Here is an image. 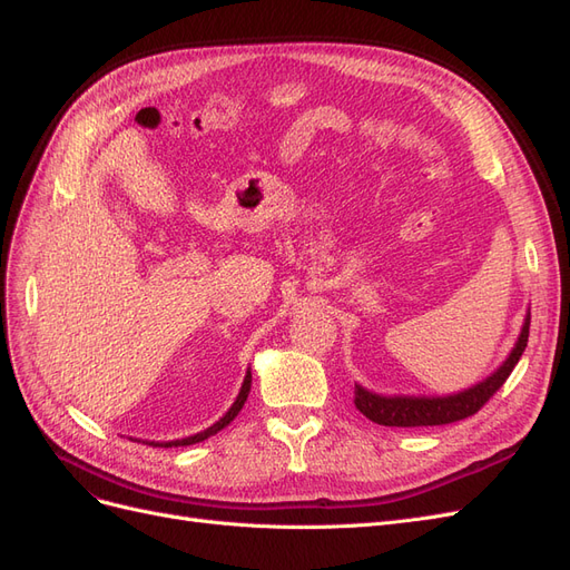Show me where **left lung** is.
Instances as JSON below:
<instances>
[{"instance_id": "left-lung-1", "label": "left lung", "mask_w": 570, "mask_h": 570, "mask_svg": "<svg viewBox=\"0 0 570 570\" xmlns=\"http://www.w3.org/2000/svg\"><path fill=\"white\" fill-rule=\"evenodd\" d=\"M528 333H530V312L525 314L521 335L515 340L513 350L509 352L507 361L494 373H490L485 381L475 383L473 387L446 394V396H409V394H375L366 387L354 385V404L364 413V416L377 425L390 428H423V425H444L473 416L485 404L490 396L507 383L513 366L519 364L521 354L528 347Z\"/></svg>"}]
</instances>
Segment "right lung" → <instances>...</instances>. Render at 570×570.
I'll use <instances>...</instances> for the list:
<instances>
[{"mask_svg": "<svg viewBox=\"0 0 570 570\" xmlns=\"http://www.w3.org/2000/svg\"><path fill=\"white\" fill-rule=\"evenodd\" d=\"M249 390H252V371H247V375H245V383H243V387H239V394H237V400L233 402V406L226 411V416L218 419L212 428H206V430H202V433H197V435H189V438H183V440H170V442H145V444H154V446H187V444H195V442H202V440H206V438L216 435L218 430L226 428V425L237 416L239 409L245 406Z\"/></svg>", "mask_w": 570, "mask_h": 570, "instance_id": "add662e5", "label": "right lung"}]
</instances>
